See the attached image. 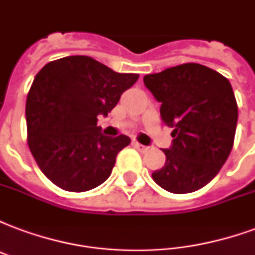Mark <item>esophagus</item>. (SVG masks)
<instances>
[{"instance_id":"obj_1","label":"esophagus","mask_w":255,"mask_h":255,"mask_svg":"<svg viewBox=\"0 0 255 255\" xmlns=\"http://www.w3.org/2000/svg\"><path fill=\"white\" fill-rule=\"evenodd\" d=\"M133 145H134L135 148L138 149L139 152H146V150H148V146H145V145H141V143L137 142V141H134V142H133Z\"/></svg>"}]
</instances>
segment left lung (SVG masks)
I'll return each mask as SVG.
<instances>
[{
  "instance_id": "1",
  "label": "left lung",
  "mask_w": 255,
  "mask_h": 255,
  "mask_svg": "<svg viewBox=\"0 0 255 255\" xmlns=\"http://www.w3.org/2000/svg\"><path fill=\"white\" fill-rule=\"evenodd\" d=\"M161 102L164 124L173 128V143L164 149L165 165L153 172L168 192L203 188L221 171L234 145L238 106L229 79L198 63L171 67L143 76Z\"/></svg>"
}]
</instances>
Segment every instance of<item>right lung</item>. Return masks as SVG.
<instances>
[{"label": "right lung", "mask_w": 255, "mask_h": 255, "mask_svg": "<svg viewBox=\"0 0 255 255\" xmlns=\"http://www.w3.org/2000/svg\"><path fill=\"white\" fill-rule=\"evenodd\" d=\"M138 74H120L90 56H67L41 68L26 97L28 145L40 171L59 188L84 192L109 179L130 143L97 126Z\"/></svg>", "instance_id": "1"}]
</instances>
